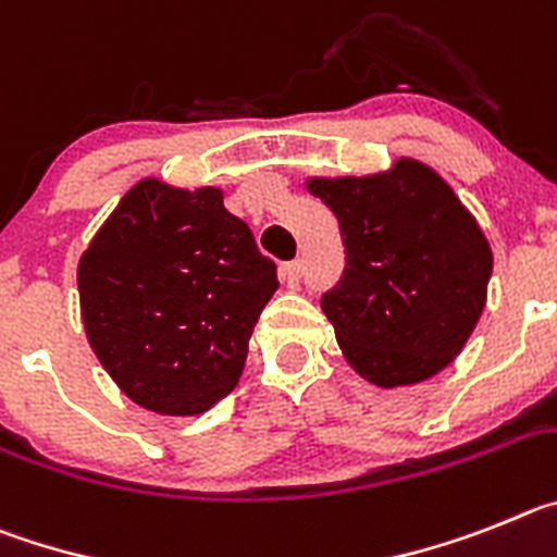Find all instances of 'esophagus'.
<instances>
[{
    "instance_id": "1",
    "label": "esophagus",
    "mask_w": 557,
    "mask_h": 557,
    "mask_svg": "<svg viewBox=\"0 0 557 557\" xmlns=\"http://www.w3.org/2000/svg\"><path fill=\"white\" fill-rule=\"evenodd\" d=\"M299 280H302V263H299V260H290V263H285L283 283L288 285V288H297Z\"/></svg>"
}]
</instances>
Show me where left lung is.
<instances>
[{
    "label": "left lung",
    "instance_id": "left-lung-1",
    "mask_svg": "<svg viewBox=\"0 0 557 557\" xmlns=\"http://www.w3.org/2000/svg\"><path fill=\"white\" fill-rule=\"evenodd\" d=\"M338 219L344 274L322 294L338 347L369 383H419L453 363L485 305L491 247L433 169L308 180Z\"/></svg>",
    "mask_w": 557,
    "mask_h": 557
}]
</instances>
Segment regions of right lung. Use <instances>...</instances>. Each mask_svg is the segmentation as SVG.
Returning a JSON list of instances; mask_svg holds the SVG:
<instances>
[{
	"instance_id": "1",
	"label": "right lung",
	"mask_w": 557,
	"mask_h": 557,
	"mask_svg": "<svg viewBox=\"0 0 557 557\" xmlns=\"http://www.w3.org/2000/svg\"><path fill=\"white\" fill-rule=\"evenodd\" d=\"M79 308L99 363L133 403L194 416L235 388L274 260L219 188L133 185L77 267Z\"/></svg>"
}]
</instances>
